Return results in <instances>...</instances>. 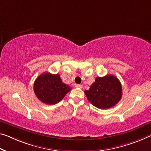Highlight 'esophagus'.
<instances>
[{
	"instance_id": "34e87169",
	"label": "esophagus",
	"mask_w": 151,
	"mask_h": 151,
	"mask_svg": "<svg viewBox=\"0 0 151 151\" xmlns=\"http://www.w3.org/2000/svg\"><path fill=\"white\" fill-rule=\"evenodd\" d=\"M75 86L76 88H83V86L82 84H76Z\"/></svg>"
}]
</instances>
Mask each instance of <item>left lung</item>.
Here are the masks:
<instances>
[{
    "label": "left lung",
    "mask_w": 151,
    "mask_h": 151,
    "mask_svg": "<svg viewBox=\"0 0 151 151\" xmlns=\"http://www.w3.org/2000/svg\"><path fill=\"white\" fill-rule=\"evenodd\" d=\"M92 105L101 109L115 106L122 96V87L119 80L113 75L96 78L88 90L84 91Z\"/></svg>",
    "instance_id": "8db88e82"
}]
</instances>
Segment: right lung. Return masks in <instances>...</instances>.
I'll use <instances>...</instances> for the list:
<instances>
[{"label": "right lung", "instance_id": "right-lung-1", "mask_svg": "<svg viewBox=\"0 0 151 151\" xmlns=\"http://www.w3.org/2000/svg\"><path fill=\"white\" fill-rule=\"evenodd\" d=\"M71 89L63 83L59 74L48 72L42 73L34 83V91L41 102L47 105H55L61 101Z\"/></svg>", "mask_w": 151, "mask_h": 151}]
</instances>
